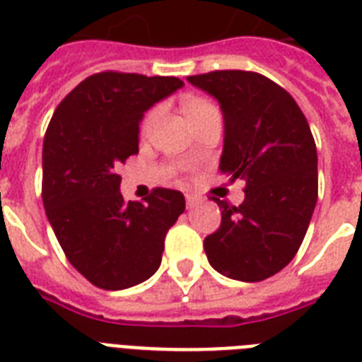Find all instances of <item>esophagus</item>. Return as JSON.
Returning <instances> with one entry per match:
<instances>
[{
    "label": "esophagus",
    "mask_w": 362,
    "mask_h": 362,
    "mask_svg": "<svg viewBox=\"0 0 362 362\" xmlns=\"http://www.w3.org/2000/svg\"><path fill=\"white\" fill-rule=\"evenodd\" d=\"M186 204H187V209H193V206L197 204V197H193V195H186Z\"/></svg>",
    "instance_id": "34e87169"
}]
</instances>
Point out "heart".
Wrapping results in <instances>:
<instances>
[{
  "instance_id": "obj_1",
  "label": "heart",
  "mask_w": 362,
  "mask_h": 362,
  "mask_svg": "<svg viewBox=\"0 0 362 362\" xmlns=\"http://www.w3.org/2000/svg\"><path fill=\"white\" fill-rule=\"evenodd\" d=\"M184 109H186L187 116H189V120H195L199 116L206 115L210 110L214 109V105L206 103V101H201V99H186V103H184ZM159 118H161V107H153L146 116H144V120H142L141 131L142 135H150L153 131V127L158 125Z\"/></svg>"
}]
</instances>
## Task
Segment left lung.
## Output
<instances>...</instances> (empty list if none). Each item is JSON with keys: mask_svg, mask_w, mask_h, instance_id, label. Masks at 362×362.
<instances>
[{"mask_svg": "<svg viewBox=\"0 0 362 362\" xmlns=\"http://www.w3.org/2000/svg\"><path fill=\"white\" fill-rule=\"evenodd\" d=\"M187 82L218 99L223 112L220 170L244 180V201L214 199L220 229L204 238L212 269L261 281L289 264L317 203V150L295 99L252 71H212Z\"/></svg>", "mask_w": 362, "mask_h": 362, "instance_id": "left-lung-1", "label": "left lung"}]
</instances>
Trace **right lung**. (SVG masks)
I'll return each instance as SVG.
<instances>
[{"instance_id":"add662e5","label":"right lung","mask_w":362,"mask_h":362,"mask_svg":"<svg viewBox=\"0 0 362 362\" xmlns=\"http://www.w3.org/2000/svg\"><path fill=\"white\" fill-rule=\"evenodd\" d=\"M184 82L103 71L54 110L42 142V204L69 263L95 287L118 291L161 264L165 235L186 210L180 192L156 187L125 203L116 173L139 153V124Z\"/></svg>"}]
</instances>
